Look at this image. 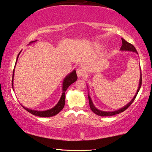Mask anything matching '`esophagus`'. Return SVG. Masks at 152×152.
Wrapping results in <instances>:
<instances>
[{
	"mask_svg": "<svg viewBox=\"0 0 152 152\" xmlns=\"http://www.w3.org/2000/svg\"><path fill=\"white\" fill-rule=\"evenodd\" d=\"M85 74V72L82 69H77V75L78 77H83Z\"/></svg>",
	"mask_w": 152,
	"mask_h": 152,
	"instance_id": "1",
	"label": "esophagus"
}]
</instances>
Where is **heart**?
I'll use <instances>...</instances> for the list:
<instances>
[{
  "instance_id": "heart-1",
  "label": "heart",
  "mask_w": 152,
  "mask_h": 152,
  "mask_svg": "<svg viewBox=\"0 0 152 152\" xmlns=\"http://www.w3.org/2000/svg\"><path fill=\"white\" fill-rule=\"evenodd\" d=\"M97 48H99V46H97Z\"/></svg>"
}]
</instances>
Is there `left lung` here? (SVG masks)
Returning <instances> with one entry per match:
<instances>
[{"instance_id": "obj_1", "label": "left lung", "mask_w": 152, "mask_h": 152, "mask_svg": "<svg viewBox=\"0 0 152 152\" xmlns=\"http://www.w3.org/2000/svg\"><path fill=\"white\" fill-rule=\"evenodd\" d=\"M122 40V46L120 49V50L121 51H132V52H135L137 54V52L136 49H135V47L134 45L130 44L129 42H127L126 41H125L124 39H121ZM141 86H142V72H141V68H140V82H139V86H138V88L137 90V92L136 94H135L134 97L133 99L130 101V102L127 103V104L124 106V107H121L120 109H119L118 110H115V111H102V110H98L97 108L95 107V106L94 105V103H93L92 100H91V97L89 96V95L88 94V98H89V106H90V108H91V111L94 112V113L96 114V115H99V116H102V117H104V116H111V115H117V114H119L121 112H123L126 110H127V108H128L130 105H132V103L134 102V101L135 100V97H136L137 95L138 94V92H139L140 89L141 88ZM88 87V86H87ZM87 89H89L88 87H87Z\"/></svg>"}]
</instances>
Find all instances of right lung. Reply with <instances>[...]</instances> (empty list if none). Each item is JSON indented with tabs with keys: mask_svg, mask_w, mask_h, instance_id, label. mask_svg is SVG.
Wrapping results in <instances>:
<instances>
[{
	"mask_svg": "<svg viewBox=\"0 0 152 152\" xmlns=\"http://www.w3.org/2000/svg\"><path fill=\"white\" fill-rule=\"evenodd\" d=\"M36 41H37V40L34 41H31L29 42L28 45H30L31 43H33V42H34ZM20 53H18V55L17 56V61H16V63H15V66H16V64H17L18 56H19V55H20ZM14 73H15V69H14V71H13L12 79V86L13 91H14V88H13V79H14ZM77 76L75 70H73V71L71 72L70 73L68 74L65 77L63 81V86H62L63 93H62V95H61L60 99H59V101H58V102L57 103V105H56L55 107H53V108L50 109V110H48L46 111H37V110H30V109L26 108L25 107H24V106H23V108L27 111H28L29 113L33 114V115H36V116H39V117H42V118H46V117H52V116L57 115V114H58L61 110H63L64 106H65L66 90L67 89L68 87L70 86L72 83H73L74 82H75L77 81Z\"/></svg>",
	"mask_w": 152,
	"mask_h": 152,
	"instance_id": "add662e5",
	"label": "right lung"
}]
</instances>
